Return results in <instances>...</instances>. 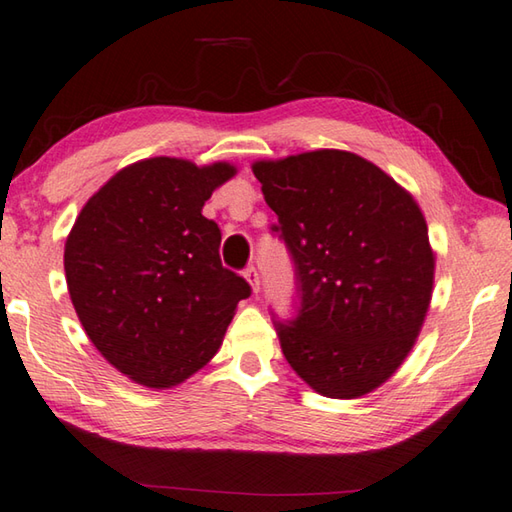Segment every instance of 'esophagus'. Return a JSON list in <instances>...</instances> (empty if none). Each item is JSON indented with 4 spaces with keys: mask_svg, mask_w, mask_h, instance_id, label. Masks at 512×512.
Wrapping results in <instances>:
<instances>
[{
    "mask_svg": "<svg viewBox=\"0 0 512 512\" xmlns=\"http://www.w3.org/2000/svg\"><path fill=\"white\" fill-rule=\"evenodd\" d=\"M244 277L248 280L250 288H253V293H259V273H257V268H255V266L246 268V271H244Z\"/></svg>",
    "mask_w": 512,
    "mask_h": 512,
    "instance_id": "obj_1",
    "label": "esophagus"
}]
</instances>
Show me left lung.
I'll return each instance as SVG.
<instances>
[{"mask_svg":"<svg viewBox=\"0 0 512 512\" xmlns=\"http://www.w3.org/2000/svg\"><path fill=\"white\" fill-rule=\"evenodd\" d=\"M295 264L300 309L275 322L288 365L327 398L394 376L421 333L434 250L416 199L362 156L315 150L255 161Z\"/></svg>","mask_w":512,"mask_h":512,"instance_id":"8db88e82","label":"left lung"}]
</instances>
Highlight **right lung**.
<instances>
[{
  "label": "right lung",
  "instance_id": "right-lung-1",
  "mask_svg": "<svg viewBox=\"0 0 512 512\" xmlns=\"http://www.w3.org/2000/svg\"><path fill=\"white\" fill-rule=\"evenodd\" d=\"M237 167L154 156L91 197L64 244L78 320L109 365L170 389L208 365L250 286L221 266V230L201 215Z\"/></svg>",
  "mask_w": 512,
  "mask_h": 512
}]
</instances>
